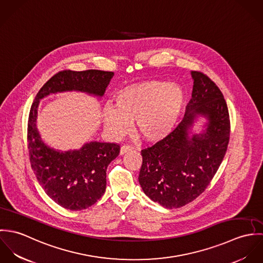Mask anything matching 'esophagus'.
Here are the masks:
<instances>
[{"mask_svg": "<svg viewBox=\"0 0 263 263\" xmlns=\"http://www.w3.org/2000/svg\"><path fill=\"white\" fill-rule=\"evenodd\" d=\"M133 147L132 146H129V145H124V146H122L121 148H120V152H119V154L120 155H123V154H125V153H127V152H129V151H133Z\"/></svg>", "mask_w": 263, "mask_h": 263, "instance_id": "obj_1", "label": "esophagus"}]
</instances>
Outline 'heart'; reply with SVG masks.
I'll return each mask as SVG.
<instances>
[{"mask_svg":"<svg viewBox=\"0 0 263 263\" xmlns=\"http://www.w3.org/2000/svg\"><path fill=\"white\" fill-rule=\"evenodd\" d=\"M185 101V91L178 84L160 80L138 82L115 94L114 106L103 108V123L113 136H122L135 121L139 137L157 143L175 129Z\"/></svg>","mask_w":263,"mask_h":263,"instance_id":"1","label":"heart"}]
</instances>
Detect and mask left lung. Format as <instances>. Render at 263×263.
I'll return each instance as SVG.
<instances>
[{"label": "left lung", "instance_id": "obj_1", "mask_svg": "<svg viewBox=\"0 0 263 263\" xmlns=\"http://www.w3.org/2000/svg\"><path fill=\"white\" fill-rule=\"evenodd\" d=\"M193 88L182 121L172 134L142 151L139 182L147 196L166 209L181 208L199 196L217 173L228 148L230 117L219 87L201 72L192 71ZM206 129L190 136L196 119Z\"/></svg>", "mask_w": 263, "mask_h": 263}]
</instances>
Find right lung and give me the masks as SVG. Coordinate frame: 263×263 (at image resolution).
I'll list each match as a JSON object with an SVG mask.
<instances>
[{"label": "right lung", "instance_id": "1", "mask_svg": "<svg viewBox=\"0 0 263 263\" xmlns=\"http://www.w3.org/2000/svg\"><path fill=\"white\" fill-rule=\"evenodd\" d=\"M112 72L65 70L52 76L39 90L31 105L27 140L31 167L45 193L59 205L81 211L94 204L105 192L106 170L119 154V145L90 142L80 150H54L39 135L36 119L39 101L59 92L79 91L102 97Z\"/></svg>", "mask_w": 263, "mask_h": 263}]
</instances>
